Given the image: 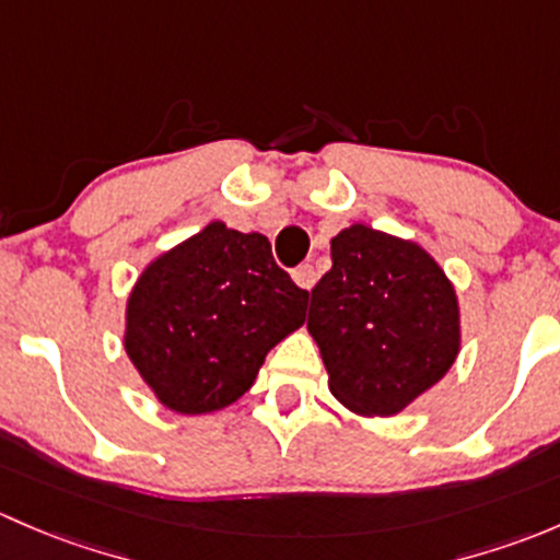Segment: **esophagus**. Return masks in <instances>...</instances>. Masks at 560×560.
<instances>
[{"label":"esophagus","mask_w":560,"mask_h":560,"mask_svg":"<svg viewBox=\"0 0 560 560\" xmlns=\"http://www.w3.org/2000/svg\"><path fill=\"white\" fill-rule=\"evenodd\" d=\"M315 280H318V272H315L313 264H302V267L293 269V282L299 288H304V291H310L315 285Z\"/></svg>","instance_id":"esophagus-1"}]
</instances>
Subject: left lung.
Instances as JSON below:
<instances>
[{"mask_svg": "<svg viewBox=\"0 0 560 560\" xmlns=\"http://www.w3.org/2000/svg\"><path fill=\"white\" fill-rule=\"evenodd\" d=\"M307 328L331 394L361 415H396L458 355V302L415 242L355 223L331 240V269L310 291Z\"/></svg>", "mask_w": 560, "mask_h": 560, "instance_id": "8db88e82", "label": "left lung"}]
</instances>
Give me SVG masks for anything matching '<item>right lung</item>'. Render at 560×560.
Wrapping results in <instances>:
<instances>
[{
	"instance_id": "right-lung-1",
	"label": "right lung",
	"mask_w": 560,
	"mask_h": 560,
	"mask_svg": "<svg viewBox=\"0 0 560 560\" xmlns=\"http://www.w3.org/2000/svg\"><path fill=\"white\" fill-rule=\"evenodd\" d=\"M307 299L264 234L215 221L137 280L126 353L164 407L215 412L237 401L269 350L302 326Z\"/></svg>"
}]
</instances>
